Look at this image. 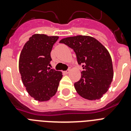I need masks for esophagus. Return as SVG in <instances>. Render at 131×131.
I'll return each instance as SVG.
<instances>
[{"instance_id": "obj_1", "label": "esophagus", "mask_w": 131, "mask_h": 131, "mask_svg": "<svg viewBox=\"0 0 131 131\" xmlns=\"http://www.w3.org/2000/svg\"><path fill=\"white\" fill-rule=\"evenodd\" d=\"M63 73L64 74H68L69 73V69H68V70H67V71H64Z\"/></svg>"}]
</instances>
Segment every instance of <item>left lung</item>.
Returning a JSON list of instances; mask_svg holds the SVG:
<instances>
[{"label":"left lung","instance_id":"8db88e82","mask_svg":"<svg viewBox=\"0 0 131 131\" xmlns=\"http://www.w3.org/2000/svg\"><path fill=\"white\" fill-rule=\"evenodd\" d=\"M60 42L73 49L77 62L83 65L81 77L74 84L77 93L89 100L101 98L108 91L113 77L112 58L107 50L91 36L69 37Z\"/></svg>","mask_w":131,"mask_h":131}]
</instances>
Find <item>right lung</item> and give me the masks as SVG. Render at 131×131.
<instances>
[{"label":"right lung","mask_w":131,"mask_h":131,"mask_svg":"<svg viewBox=\"0 0 131 131\" xmlns=\"http://www.w3.org/2000/svg\"><path fill=\"white\" fill-rule=\"evenodd\" d=\"M58 36L35 34L24 46L19 60L23 84L31 97L39 102L48 101L55 95L62 73L50 69V52Z\"/></svg>","instance_id":"add662e5"}]
</instances>
